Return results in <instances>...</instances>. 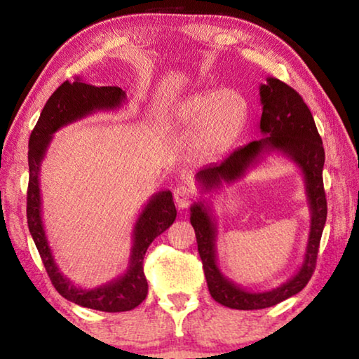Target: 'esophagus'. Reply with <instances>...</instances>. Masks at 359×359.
I'll return each mask as SVG.
<instances>
[{
	"mask_svg": "<svg viewBox=\"0 0 359 359\" xmlns=\"http://www.w3.org/2000/svg\"><path fill=\"white\" fill-rule=\"evenodd\" d=\"M193 199V191L187 185H179L174 188V201L179 209H187Z\"/></svg>",
	"mask_w": 359,
	"mask_h": 359,
	"instance_id": "34e87169",
	"label": "esophagus"
}]
</instances>
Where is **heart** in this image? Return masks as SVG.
<instances>
[{"instance_id": "b5f03b06", "label": "heart", "mask_w": 359, "mask_h": 359, "mask_svg": "<svg viewBox=\"0 0 359 359\" xmlns=\"http://www.w3.org/2000/svg\"><path fill=\"white\" fill-rule=\"evenodd\" d=\"M177 128L194 131L193 149L204 160H217L239 142L250 121V104L238 90H215L187 96L172 109Z\"/></svg>"}]
</instances>
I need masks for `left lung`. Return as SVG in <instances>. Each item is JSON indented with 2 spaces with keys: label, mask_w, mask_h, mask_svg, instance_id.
Listing matches in <instances>:
<instances>
[{
  "label": "left lung",
  "mask_w": 359,
  "mask_h": 359,
  "mask_svg": "<svg viewBox=\"0 0 359 359\" xmlns=\"http://www.w3.org/2000/svg\"><path fill=\"white\" fill-rule=\"evenodd\" d=\"M259 98L263 114L259 120L261 137L234 150L220 165H209L196 172L201 191L220 190L223 184H233L264 160L271 151L290 158L301 169L306 184L311 231L304 261L296 274L269 291H248L223 276L217 264V222L210 205L198 201L191 205L190 222L194 228L198 252L203 261L204 276L210 296L224 307L238 311H258L272 307L294 296L306 287L315 271L321 233L326 223V194L323 188L325 149L311 109L301 95L276 77H267L259 85Z\"/></svg>",
  "instance_id": "1"
}]
</instances>
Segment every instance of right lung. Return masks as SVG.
<instances>
[{"instance_id": "right-lung-1", "label": "right lung", "mask_w": 359, "mask_h": 359, "mask_svg": "<svg viewBox=\"0 0 359 359\" xmlns=\"http://www.w3.org/2000/svg\"><path fill=\"white\" fill-rule=\"evenodd\" d=\"M125 100L126 93L120 87H95L82 82L79 77L74 82L66 81L46 102L28 142L27 220L42 263L60 294L77 306L101 312H126L137 307L145 299L149 285L144 276V257L154 239L165 233L175 220L177 210L172 201V193L165 190L154 194L139 214L133 229L130 263L125 274L100 287L87 290L76 287L68 277L63 276L53 258L42 223L39 171L53 133L90 114L118 109Z\"/></svg>"}]
</instances>
